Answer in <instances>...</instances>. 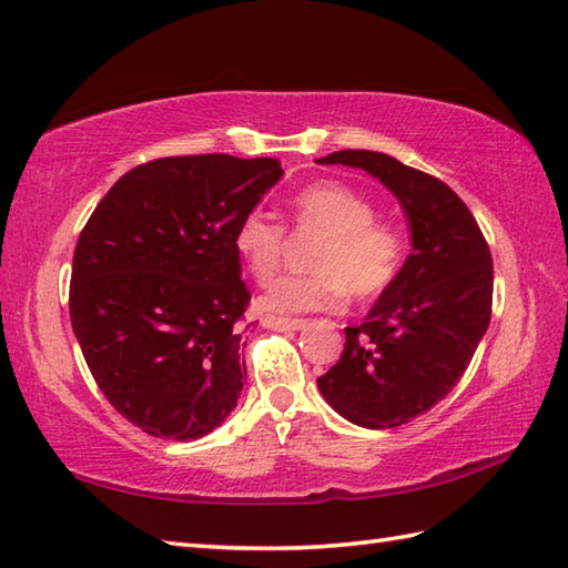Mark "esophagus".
<instances>
[{
	"label": "esophagus",
	"mask_w": 568,
	"mask_h": 568,
	"mask_svg": "<svg viewBox=\"0 0 568 568\" xmlns=\"http://www.w3.org/2000/svg\"><path fill=\"white\" fill-rule=\"evenodd\" d=\"M264 325L272 327V331H304L306 321L304 318H282V316H270L264 318Z\"/></svg>",
	"instance_id": "34e87169"
}]
</instances>
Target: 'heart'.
Here are the masks:
<instances>
[{
    "label": "heart",
    "mask_w": 568,
    "mask_h": 568,
    "mask_svg": "<svg viewBox=\"0 0 568 568\" xmlns=\"http://www.w3.org/2000/svg\"><path fill=\"white\" fill-rule=\"evenodd\" d=\"M292 219L298 231L321 233L311 247L308 274H288L272 282L260 298L264 311L306 313L333 311L347 292L357 298L382 294L394 284L408 255V241L390 223H379L376 209L347 184L313 182L294 194ZM233 247L257 282L280 267L284 229L262 211H250L235 225Z\"/></svg>",
    "instance_id": "obj_1"
}]
</instances>
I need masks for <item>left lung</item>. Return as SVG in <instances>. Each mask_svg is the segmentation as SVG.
Instances as JSON below:
<instances>
[{
	"label": "left lung",
	"instance_id": "obj_1",
	"mask_svg": "<svg viewBox=\"0 0 568 568\" xmlns=\"http://www.w3.org/2000/svg\"><path fill=\"white\" fill-rule=\"evenodd\" d=\"M318 165L364 170L398 199L410 255L318 388L345 420L369 430L410 423L443 400L486 335L494 260L471 211L430 174L374 150H339Z\"/></svg>",
	"mask_w": 568,
	"mask_h": 568
}]
</instances>
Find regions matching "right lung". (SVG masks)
Returning a JSON list of instances; mask_svg holds the SVG:
<instances>
[{
    "mask_svg": "<svg viewBox=\"0 0 568 568\" xmlns=\"http://www.w3.org/2000/svg\"><path fill=\"white\" fill-rule=\"evenodd\" d=\"M282 174L274 158L145 162L80 233L72 331L97 386L143 433L189 443L237 406L250 294L233 233Z\"/></svg>",
    "mask_w": 568,
    "mask_h": 568,
    "instance_id": "1",
    "label": "right lung"
}]
</instances>
